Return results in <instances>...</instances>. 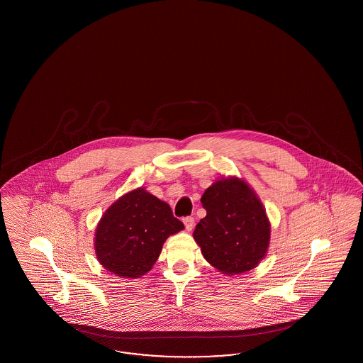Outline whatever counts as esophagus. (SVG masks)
I'll list each match as a JSON object with an SVG mask.
<instances>
[{"mask_svg":"<svg viewBox=\"0 0 363 363\" xmlns=\"http://www.w3.org/2000/svg\"><path fill=\"white\" fill-rule=\"evenodd\" d=\"M182 222H184L187 231L193 229V226H194V218L193 217H185V218H182Z\"/></svg>","mask_w":363,"mask_h":363,"instance_id":"obj_1","label":"esophagus"}]
</instances>
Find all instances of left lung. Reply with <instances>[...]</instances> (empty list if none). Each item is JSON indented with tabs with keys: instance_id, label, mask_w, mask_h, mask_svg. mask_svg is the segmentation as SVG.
<instances>
[{
	"instance_id": "1",
	"label": "left lung",
	"mask_w": 363,
	"mask_h": 363,
	"mask_svg": "<svg viewBox=\"0 0 363 363\" xmlns=\"http://www.w3.org/2000/svg\"><path fill=\"white\" fill-rule=\"evenodd\" d=\"M206 217L193 233L205 259L220 273L241 274L267 253L270 222L261 199L237 177L222 178L201 198Z\"/></svg>"
}]
</instances>
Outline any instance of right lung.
<instances>
[{
    "instance_id": "right-lung-1",
    "label": "right lung",
    "mask_w": 363,
    "mask_h": 363,
    "mask_svg": "<svg viewBox=\"0 0 363 363\" xmlns=\"http://www.w3.org/2000/svg\"><path fill=\"white\" fill-rule=\"evenodd\" d=\"M184 230L170 206L143 187L118 198L101 217L94 249L99 264L122 278H140L152 270L164 242Z\"/></svg>"
}]
</instances>
